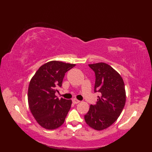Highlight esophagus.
<instances>
[{"instance_id":"obj_1","label":"esophagus","mask_w":152,"mask_h":152,"mask_svg":"<svg viewBox=\"0 0 152 152\" xmlns=\"http://www.w3.org/2000/svg\"><path fill=\"white\" fill-rule=\"evenodd\" d=\"M72 102L74 103V104H78V103L80 102V101L77 100L76 99H72Z\"/></svg>"}]
</instances>
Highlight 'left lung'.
<instances>
[{"mask_svg": "<svg viewBox=\"0 0 152 152\" xmlns=\"http://www.w3.org/2000/svg\"><path fill=\"white\" fill-rule=\"evenodd\" d=\"M94 71V91L99 92L96 104H91L84 119L89 127L101 131L117 120L124 108L126 100L125 84L121 76L108 64L99 63L89 64Z\"/></svg>", "mask_w": 152, "mask_h": 152, "instance_id": "1", "label": "left lung"}]
</instances>
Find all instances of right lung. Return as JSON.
<instances>
[{
	"instance_id": "1",
	"label": "right lung",
	"mask_w": 152,
	"mask_h": 152,
	"mask_svg": "<svg viewBox=\"0 0 152 152\" xmlns=\"http://www.w3.org/2000/svg\"><path fill=\"white\" fill-rule=\"evenodd\" d=\"M76 64L50 61L41 66L31 80L28 89L30 110L37 123L46 129L63 124L72 104L71 100L57 98L64 74Z\"/></svg>"
}]
</instances>
